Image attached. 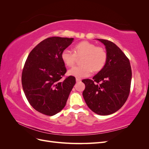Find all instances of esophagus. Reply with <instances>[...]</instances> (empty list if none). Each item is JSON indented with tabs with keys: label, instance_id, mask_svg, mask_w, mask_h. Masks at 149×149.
I'll return each mask as SVG.
<instances>
[{
	"label": "esophagus",
	"instance_id": "esophagus-1",
	"mask_svg": "<svg viewBox=\"0 0 149 149\" xmlns=\"http://www.w3.org/2000/svg\"><path fill=\"white\" fill-rule=\"evenodd\" d=\"M76 82H79V81H81V79H80V78H76Z\"/></svg>",
	"mask_w": 149,
	"mask_h": 149
}]
</instances>
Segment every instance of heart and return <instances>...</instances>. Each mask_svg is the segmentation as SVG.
Here are the masks:
<instances>
[{"label":"heart","instance_id":"heart-1","mask_svg":"<svg viewBox=\"0 0 149 149\" xmlns=\"http://www.w3.org/2000/svg\"><path fill=\"white\" fill-rule=\"evenodd\" d=\"M74 52L65 49L61 52V58L64 63L68 67L73 66L77 56H84L81 60L82 65L76 66L68 71V74L77 78L88 77L93 71L98 72L104 67L107 60V53L102 47L88 41H83L76 44Z\"/></svg>","mask_w":149,"mask_h":149}]
</instances>
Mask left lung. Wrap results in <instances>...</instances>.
<instances>
[{
  "label": "left lung",
  "mask_w": 149,
  "mask_h": 149,
  "mask_svg": "<svg viewBox=\"0 0 149 149\" xmlns=\"http://www.w3.org/2000/svg\"><path fill=\"white\" fill-rule=\"evenodd\" d=\"M104 45L107 60L104 67L93 78L85 79L84 101L95 113L107 116L123 107L129 95L132 79L130 61L113 42L97 39Z\"/></svg>",
  "instance_id": "left-lung-1"
}]
</instances>
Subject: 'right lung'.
Here are the masks:
<instances>
[{
	"instance_id": "obj_1",
	"label": "right lung",
	"mask_w": 149,
	"mask_h": 149,
	"mask_svg": "<svg viewBox=\"0 0 149 149\" xmlns=\"http://www.w3.org/2000/svg\"><path fill=\"white\" fill-rule=\"evenodd\" d=\"M73 38L49 37L30 52L22 73V84L30 104L43 114L53 116L65 106L76 83L73 76L61 79L66 72L61 52Z\"/></svg>"
}]
</instances>
